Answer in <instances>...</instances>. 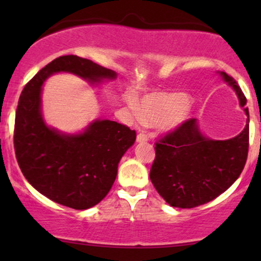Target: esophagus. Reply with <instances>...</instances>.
Instances as JSON below:
<instances>
[{
	"instance_id": "1",
	"label": "esophagus",
	"mask_w": 261,
	"mask_h": 261,
	"mask_svg": "<svg viewBox=\"0 0 261 261\" xmlns=\"http://www.w3.org/2000/svg\"><path fill=\"white\" fill-rule=\"evenodd\" d=\"M147 140H148L147 135H145V134H139V135H137V137H136L137 142H146Z\"/></svg>"
}]
</instances>
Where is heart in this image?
Returning <instances> with one entry per match:
<instances>
[{
    "mask_svg": "<svg viewBox=\"0 0 261 261\" xmlns=\"http://www.w3.org/2000/svg\"><path fill=\"white\" fill-rule=\"evenodd\" d=\"M187 93H151L145 95L137 107L136 101L130 99V106L139 118L152 125H160L166 131L175 130L184 120V112L190 104Z\"/></svg>",
    "mask_w": 261,
    "mask_h": 261,
    "instance_id": "obj_1",
    "label": "heart"
}]
</instances>
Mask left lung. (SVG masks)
<instances>
[{"instance_id": "8db88e82", "label": "left lung", "mask_w": 261, "mask_h": 261, "mask_svg": "<svg viewBox=\"0 0 261 261\" xmlns=\"http://www.w3.org/2000/svg\"><path fill=\"white\" fill-rule=\"evenodd\" d=\"M218 74L237 93L248 116L247 125L236 137L214 140L201 133L197 119H189L155 143L149 178L158 194L173 207L193 208L212 201L238 179L247 162V99L233 77L226 72Z\"/></svg>"}]
</instances>
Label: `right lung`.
<instances>
[{"mask_svg":"<svg viewBox=\"0 0 261 261\" xmlns=\"http://www.w3.org/2000/svg\"><path fill=\"white\" fill-rule=\"evenodd\" d=\"M81 77L89 85L115 80L116 72L76 55L60 56L27 83L18 101L14 149L23 175L47 199L74 210L91 208L112 189L118 166L136 133L112 120L92 121L82 133L66 134L43 118L44 82L55 73Z\"/></svg>","mask_w":261,"mask_h":261,"instance_id":"add662e5","label":"right lung"}]
</instances>
